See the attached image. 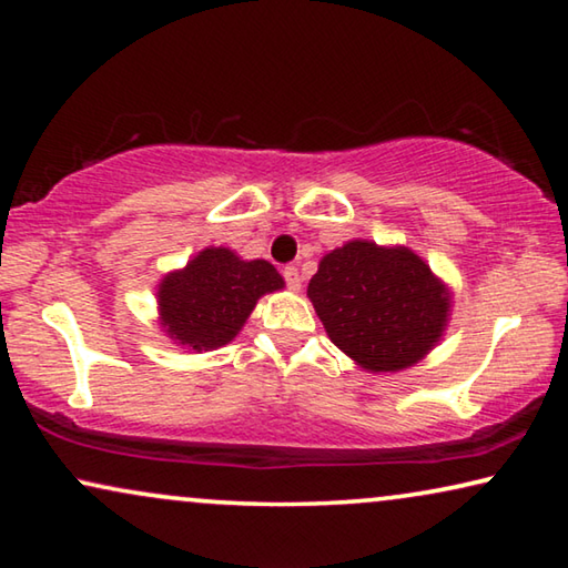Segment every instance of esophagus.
<instances>
[{
	"mask_svg": "<svg viewBox=\"0 0 568 568\" xmlns=\"http://www.w3.org/2000/svg\"><path fill=\"white\" fill-rule=\"evenodd\" d=\"M283 277H285V283H287V287H291L293 293H297L301 291V273H297V267H293V265H287L285 271H283Z\"/></svg>",
	"mask_w": 568,
	"mask_h": 568,
	"instance_id": "obj_1",
	"label": "esophagus"
}]
</instances>
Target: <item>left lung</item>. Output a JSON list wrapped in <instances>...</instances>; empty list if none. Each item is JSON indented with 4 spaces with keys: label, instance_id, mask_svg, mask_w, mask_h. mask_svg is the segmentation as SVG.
<instances>
[{
    "label": "left lung",
    "instance_id": "8db88e82",
    "mask_svg": "<svg viewBox=\"0 0 568 568\" xmlns=\"http://www.w3.org/2000/svg\"><path fill=\"white\" fill-rule=\"evenodd\" d=\"M307 297L333 345L368 373L410 368L436 348L454 295L406 245L348 240L331 250Z\"/></svg>",
    "mask_w": 568,
    "mask_h": 568
}]
</instances>
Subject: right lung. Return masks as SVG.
<instances>
[{
	"mask_svg": "<svg viewBox=\"0 0 568 568\" xmlns=\"http://www.w3.org/2000/svg\"><path fill=\"white\" fill-rule=\"evenodd\" d=\"M283 287V275L263 257L243 261L235 250L210 245L185 267L162 275L158 325L180 348L217 351L243 331L263 295Z\"/></svg>",
	"mask_w": 568,
	"mask_h": 568,
	"instance_id": "obj_1",
	"label": "right lung"
}]
</instances>
